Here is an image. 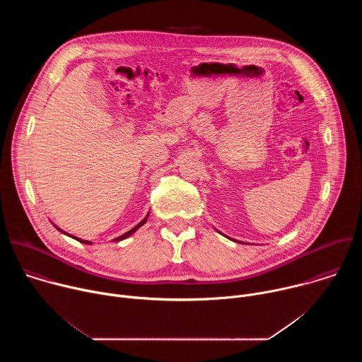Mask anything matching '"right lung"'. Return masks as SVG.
I'll return each mask as SVG.
<instances>
[{
    "mask_svg": "<svg viewBox=\"0 0 362 362\" xmlns=\"http://www.w3.org/2000/svg\"><path fill=\"white\" fill-rule=\"evenodd\" d=\"M147 216H148V215H147ZM147 216H146V218H144V219H143V221H141V222H140V223H139V225H137V226H136V228H133V229H132V230H129V232H127V233H124V235H122V236H120V238H117V239H116V240H122V239H124V238H127V236H130V235H132V233H134V232H136V230H137V229H139V228H140V226H141V225H143V223H144V222H146V221H147ZM76 239H77V240H78V242H81V243H87V245H88V243H91V242H87V240H81V239H78V238H76Z\"/></svg>",
    "mask_w": 362,
    "mask_h": 362,
    "instance_id": "obj_1",
    "label": "right lung"
}]
</instances>
